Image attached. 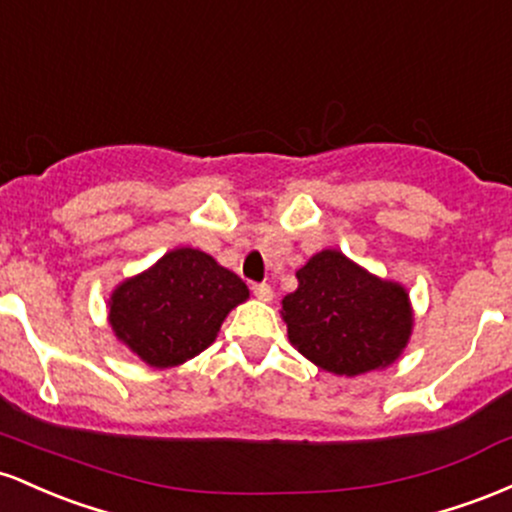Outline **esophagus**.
I'll list each match as a JSON object with an SVG mask.
<instances>
[{"label":"esophagus","mask_w":512,"mask_h":512,"mask_svg":"<svg viewBox=\"0 0 512 512\" xmlns=\"http://www.w3.org/2000/svg\"><path fill=\"white\" fill-rule=\"evenodd\" d=\"M254 295H256L258 300H261V302H271V300H273V290H271V285H266V283L254 285Z\"/></svg>","instance_id":"1"}]
</instances>
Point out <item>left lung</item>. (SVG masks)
I'll return each mask as SVG.
<instances>
[{
	"mask_svg": "<svg viewBox=\"0 0 512 512\" xmlns=\"http://www.w3.org/2000/svg\"><path fill=\"white\" fill-rule=\"evenodd\" d=\"M297 290L283 297L287 338L331 375H365L401 358L413 333L409 290L380 278L336 249L300 268Z\"/></svg>",
	"mask_w": 512,
	"mask_h": 512,
	"instance_id": "left-lung-1",
	"label": "left lung"
}]
</instances>
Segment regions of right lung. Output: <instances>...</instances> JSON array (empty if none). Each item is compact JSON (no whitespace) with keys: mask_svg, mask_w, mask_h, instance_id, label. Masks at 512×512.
Returning <instances> with one entry per match:
<instances>
[{"mask_svg":"<svg viewBox=\"0 0 512 512\" xmlns=\"http://www.w3.org/2000/svg\"><path fill=\"white\" fill-rule=\"evenodd\" d=\"M249 287L210 254L179 246L108 297L113 336L154 370L179 367L212 346Z\"/></svg>","mask_w":512,"mask_h":512,"instance_id":"obj_1","label":"right lung"}]
</instances>
